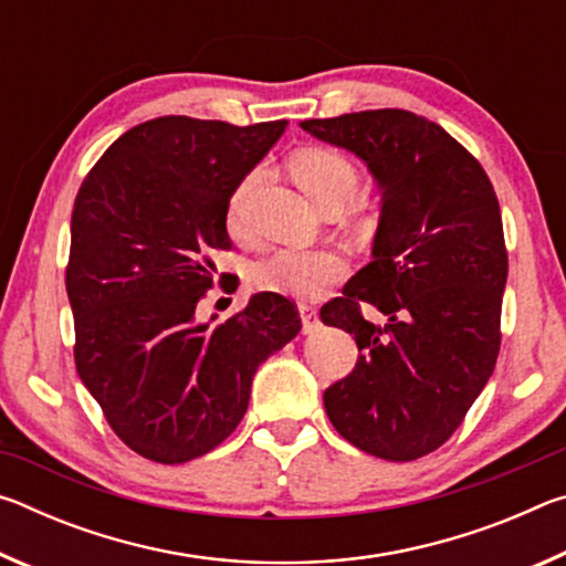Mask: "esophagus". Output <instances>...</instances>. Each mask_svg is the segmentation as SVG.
I'll list each match as a JSON object with an SVG mask.
<instances>
[{
    "label": "esophagus",
    "mask_w": 566,
    "mask_h": 566,
    "mask_svg": "<svg viewBox=\"0 0 566 566\" xmlns=\"http://www.w3.org/2000/svg\"><path fill=\"white\" fill-rule=\"evenodd\" d=\"M300 317H302V332L304 334H312L319 329V314L317 310H312V306H300Z\"/></svg>",
    "instance_id": "obj_1"
}]
</instances>
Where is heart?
Listing matches in <instances>:
<instances>
[{"mask_svg": "<svg viewBox=\"0 0 566 566\" xmlns=\"http://www.w3.org/2000/svg\"><path fill=\"white\" fill-rule=\"evenodd\" d=\"M292 177L306 197L319 209L329 205H347L359 189V171L352 161L334 149L312 147L296 151L290 161ZM262 171L247 175L232 191L227 205L229 232L244 237L249 232V205ZM347 256L337 249H276L254 266V284L264 292L310 300L324 292V286L347 274Z\"/></svg>", "mask_w": 566, "mask_h": 566, "instance_id": "1", "label": "heart"}]
</instances>
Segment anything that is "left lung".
<instances>
[{
  "instance_id": "left-lung-1",
  "label": "left lung",
  "mask_w": 566,
  "mask_h": 566,
  "mask_svg": "<svg viewBox=\"0 0 566 566\" xmlns=\"http://www.w3.org/2000/svg\"><path fill=\"white\" fill-rule=\"evenodd\" d=\"M381 189L371 262L322 306L359 347L349 377L324 391L334 429L389 462L442 447L490 381L500 354L506 249L500 202L479 161L439 124L405 109L306 119ZM375 305L377 328L360 314Z\"/></svg>"
}]
</instances>
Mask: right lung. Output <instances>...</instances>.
<instances>
[{"label":"right lung","instance_id":"add662e5","mask_svg":"<svg viewBox=\"0 0 566 566\" xmlns=\"http://www.w3.org/2000/svg\"><path fill=\"white\" fill-rule=\"evenodd\" d=\"M286 119L159 117L124 132L82 181L66 266L76 371L124 444L161 464L212 452L242 421L252 379L302 329L282 294L197 319L227 249V205Z\"/></svg>","mask_w":566,"mask_h":566}]
</instances>
